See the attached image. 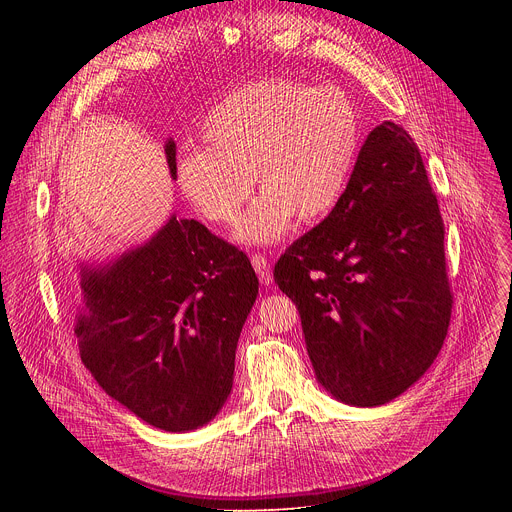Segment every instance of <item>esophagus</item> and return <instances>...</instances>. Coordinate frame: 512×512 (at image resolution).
I'll list each match as a JSON object with an SVG mask.
<instances>
[{
    "mask_svg": "<svg viewBox=\"0 0 512 512\" xmlns=\"http://www.w3.org/2000/svg\"><path fill=\"white\" fill-rule=\"evenodd\" d=\"M251 263H253V267H255V272H257V276H259L261 284H270V282H272V267H270V261H267V257L255 253V255L251 257Z\"/></svg>",
    "mask_w": 512,
    "mask_h": 512,
    "instance_id": "34e87169",
    "label": "esophagus"
}]
</instances>
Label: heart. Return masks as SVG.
I'll return each instance as SVG.
<instances>
[{
  "label": "heart",
  "instance_id": "heart-1",
  "mask_svg": "<svg viewBox=\"0 0 512 512\" xmlns=\"http://www.w3.org/2000/svg\"><path fill=\"white\" fill-rule=\"evenodd\" d=\"M205 149L176 164L184 199L213 224L240 220L236 238L272 245L294 218L317 222L342 201L361 151L363 128L355 103L338 87L299 80H261L232 91L203 122Z\"/></svg>",
  "mask_w": 512,
  "mask_h": 512
}]
</instances>
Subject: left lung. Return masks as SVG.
I'll return each instance as SVG.
<instances>
[{
	"label": "left lung",
	"instance_id": "8db88e82",
	"mask_svg": "<svg viewBox=\"0 0 512 512\" xmlns=\"http://www.w3.org/2000/svg\"><path fill=\"white\" fill-rule=\"evenodd\" d=\"M274 280L299 309L317 382L346 405H386L429 369L452 292L440 205L405 128L367 134L342 201Z\"/></svg>",
	"mask_w": 512,
	"mask_h": 512
}]
</instances>
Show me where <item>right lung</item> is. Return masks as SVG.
Listing matches in <instances>:
<instances>
[{"label": "right lung", "instance_id": "obj_1", "mask_svg": "<svg viewBox=\"0 0 512 512\" xmlns=\"http://www.w3.org/2000/svg\"><path fill=\"white\" fill-rule=\"evenodd\" d=\"M166 157L176 178L174 141ZM80 288V359L107 394L164 432H191L220 413L259 292L245 253L172 215L143 247L85 267Z\"/></svg>", "mask_w": 512, "mask_h": 512}]
</instances>
